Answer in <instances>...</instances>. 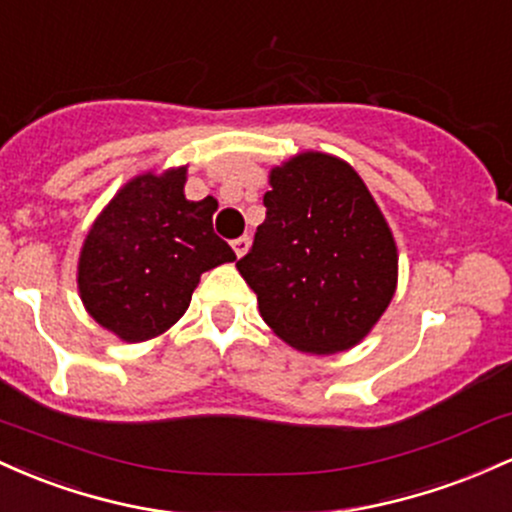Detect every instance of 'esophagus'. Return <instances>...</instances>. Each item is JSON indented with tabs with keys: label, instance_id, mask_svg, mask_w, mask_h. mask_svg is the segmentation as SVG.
Instances as JSON below:
<instances>
[{
	"label": "esophagus",
	"instance_id": "34e87169",
	"mask_svg": "<svg viewBox=\"0 0 512 512\" xmlns=\"http://www.w3.org/2000/svg\"><path fill=\"white\" fill-rule=\"evenodd\" d=\"M249 246H251V239L249 237H239V239H234L232 241V249H234V254H237L239 258L246 254V251H249Z\"/></svg>",
	"mask_w": 512,
	"mask_h": 512
}]
</instances>
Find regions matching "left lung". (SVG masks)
Here are the masks:
<instances>
[{"mask_svg":"<svg viewBox=\"0 0 512 512\" xmlns=\"http://www.w3.org/2000/svg\"><path fill=\"white\" fill-rule=\"evenodd\" d=\"M266 220L237 268L287 346L331 355L358 346L399 280L392 227L358 171L326 152L295 154L268 174Z\"/></svg>","mask_w":512,"mask_h":512,"instance_id":"1","label":"left lung"}]
</instances>
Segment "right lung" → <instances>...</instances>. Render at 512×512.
<instances>
[{"label":"right lung","instance_id":"obj_1","mask_svg":"<svg viewBox=\"0 0 512 512\" xmlns=\"http://www.w3.org/2000/svg\"><path fill=\"white\" fill-rule=\"evenodd\" d=\"M188 166L132 176L108 200L77 263V290L96 324L125 343L162 336L186 314L200 275L237 261L212 232L217 200H188Z\"/></svg>","mask_w":512,"mask_h":512}]
</instances>
